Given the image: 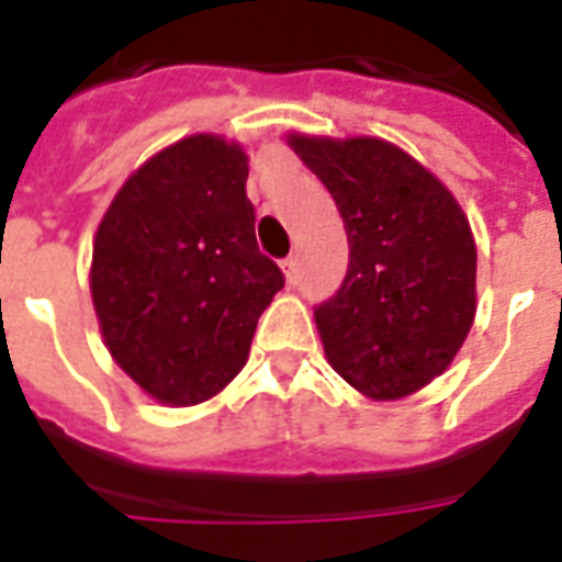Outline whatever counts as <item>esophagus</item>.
Segmentation results:
<instances>
[{
	"instance_id": "obj_1",
	"label": "esophagus",
	"mask_w": 562,
	"mask_h": 562,
	"mask_svg": "<svg viewBox=\"0 0 562 562\" xmlns=\"http://www.w3.org/2000/svg\"><path fill=\"white\" fill-rule=\"evenodd\" d=\"M282 271H285V280H289V285H297V280H300L297 256H289V259L282 262Z\"/></svg>"
}]
</instances>
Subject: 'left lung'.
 Masks as SVG:
<instances>
[{
    "label": "left lung",
    "mask_w": 562,
    "mask_h": 562,
    "mask_svg": "<svg viewBox=\"0 0 562 562\" xmlns=\"http://www.w3.org/2000/svg\"><path fill=\"white\" fill-rule=\"evenodd\" d=\"M338 203L350 265L317 303L326 359L373 400L449 368L475 317V241L449 189L382 139L291 136Z\"/></svg>",
    "instance_id": "left-lung-1"
}]
</instances>
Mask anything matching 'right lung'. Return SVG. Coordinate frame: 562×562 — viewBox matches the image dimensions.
I'll use <instances>...</instances> for the list:
<instances>
[{"mask_svg": "<svg viewBox=\"0 0 562 562\" xmlns=\"http://www.w3.org/2000/svg\"><path fill=\"white\" fill-rule=\"evenodd\" d=\"M247 157L189 136L145 162L92 247V303L110 356L171 405L210 400L245 368L256 324L285 285L256 245Z\"/></svg>", "mask_w": 562, "mask_h": 562, "instance_id": "add662e5", "label": "right lung"}]
</instances>
